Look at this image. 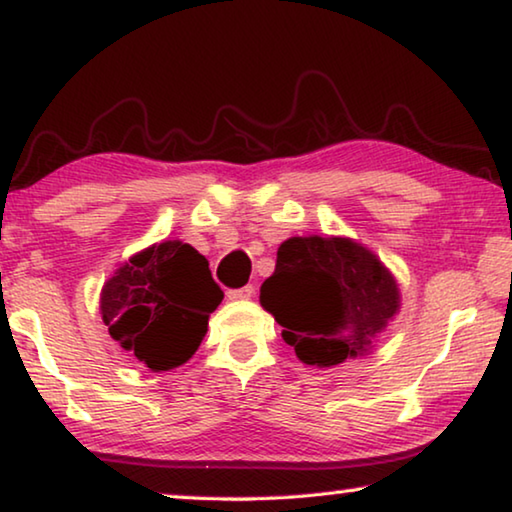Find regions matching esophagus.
I'll return each mask as SVG.
<instances>
[{"label":"esophagus","mask_w":512,"mask_h":512,"mask_svg":"<svg viewBox=\"0 0 512 512\" xmlns=\"http://www.w3.org/2000/svg\"><path fill=\"white\" fill-rule=\"evenodd\" d=\"M253 294H255V287L253 285H246V287H241V289H230V291H227V300H248V298H253Z\"/></svg>","instance_id":"1"}]
</instances>
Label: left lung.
Returning <instances> with one entry per match:
<instances>
[{
    "instance_id": "obj_1",
    "label": "left lung",
    "mask_w": 512,
    "mask_h": 512,
    "mask_svg": "<svg viewBox=\"0 0 512 512\" xmlns=\"http://www.w3.org/2000/svg\"><path fill=\"white\" fill-rule=\"evenodd\" d=\"M259 303L275 316L298 360L335 367L367 355L399 312L401 294L380 259L344 237H291L278 248Z\"/></svg>"
}]
</instances>
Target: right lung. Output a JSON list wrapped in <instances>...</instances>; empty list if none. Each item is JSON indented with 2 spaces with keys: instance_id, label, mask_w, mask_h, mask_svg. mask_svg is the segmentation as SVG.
Listing matches in <instances>:
<instances>
[{
  "instance_id": "obj_1",
  "label": "right lung",
  "mask_w": 512,
  "mask_h": 512,
  "mask_svg": "<svg viewBox=\"0 0 512 512\" xmlns=\"http://www.w3.org/2000/svg\"><path fill=\"white\" fill-rule=\"evenodd\" d=\"M221 300L205 255L189 243L161 241L104 282L100 314L125 351L152 371H168L198 351Z\"/></svg>"
}]
</instances>
